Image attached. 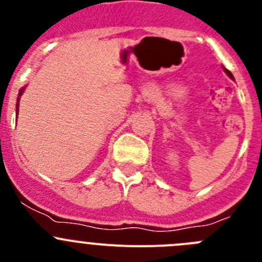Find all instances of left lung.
<instances>
[{
    "mask_svg": "<svg viewBox=\"0 0 262 262\" xmlns=\"http://www.w3.org/2000/svg\"><path fill=\"white\" fill-rule=\"evenodd\" d=\"M223 71H224V72H226V73H227V76H228V77H229V78H232V80H234V78H233V75H232V73H231V72H229V71H228V70H226V68H224V67H223Z\"/></svg>",
    "mask_w": 262,
    "mask_h": 262,
    "instance_id": "1",
    "label": "left lung"
}]
</instances>
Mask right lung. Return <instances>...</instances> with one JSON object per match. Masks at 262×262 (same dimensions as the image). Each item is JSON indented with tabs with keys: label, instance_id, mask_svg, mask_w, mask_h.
Returning a JSON list of instances; mask_svg holds the SVG:
<instances>
[{
	"label": "right lung",
	"instance_id": "1",
	"mask_svg": "<svg viewBox=\"0 0 262 262\" xmlns=\"http://www.w3.org/2000/svg\"><path fill=\"white\" fill-rule=\"evenodd\" d=\"M26 86H24L23 89H20V91H18V95H17V102H16V118H17V114H18V102H20V99H21V95L24 94V91H25Z\"/></svg>",
	"mask_w": 262,
	"mask_h": 262
}]
</instances>
